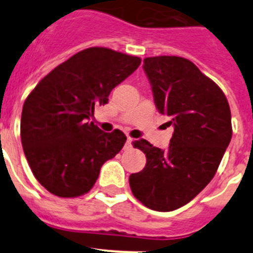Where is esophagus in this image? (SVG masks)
<instances>
[{"instance_id": "obj_1", "label": "esophagus", "mask_w": 253, "mask_h": 253, "mask_svg": "<svg viewBox=\"0 0 253 253\" xmlns=\"http://www.w3.org/2000/svg\"><path fill=\"white\" fill-rule=\"evenodd\" d=\"M131 142H133V139H131L130 137H128V138H126V142H125V146H124V148H125V149L130 148V147H131Z\"/></svg>"}]
</instances>
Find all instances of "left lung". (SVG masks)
Returning a JSON list of instances; mask_svg holds the SVG:
<instances>
[{"label":"left lung","instance_id":"obj_1","mask_svg":"<svg viewBox=\"0 0 253 253\" xmlns=\"http://www.w3.org/2000/svg\"><path fill=\"white\" fill-rule=\"evenodd\" d=\"M143 69L154 104L173 126L169 147L134 142L146 167L129 177L131 193L147 208L172 211L198 195L215 175L232 138L231 109L218 84L186 58L149 57Z\"/></svg>","mask_w":253,"mask_h":253}]
</instances>
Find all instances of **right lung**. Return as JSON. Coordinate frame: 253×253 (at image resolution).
<instances>
[{"instance_id":"obj_1","label":"right lung","mask_w":253,"mask_h":253,"mask_svg":"<svg viewBox=\"0 0 253 253\" xmlns=\"http://www.w3.org/2000/svg\"><path fill=\"white\" fill-rule=\"evenodd\" d=\"M139 64L140 58L109 48L84 49L55 67L26 97L22 148L49 193L60 198L88 193L102 165L119 153L125 134L119 129L105 133L90 118Z\"/></svg>"}]
</instances>
